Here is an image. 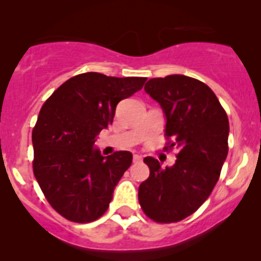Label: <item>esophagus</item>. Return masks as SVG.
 I'll return each instance as SVG.
<instances>
[{
  "label": "esophagus",
  "mask_w": 261,
  "mask_h": 261,
  "mask_svg": "<svg viewBox=\"0 0 261 261\" xmlns=\"http://www.w3.org/2000/svg\"><path fill=\"white\" fill-rule=\"evenodd\" d=\"M133 160H134V162H135V164H138V162H142L143 157L140 154H134Z\"/></svg>",
  "instance_id": "esophagus-1"
}]
</instances>
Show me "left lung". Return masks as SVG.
<instances>
[{
    "label": "left lung",
    "instance_id": "8db88e82",
    "mask_svg": "<svg viewBox=\"0 0 261 261\" xmlns=\"http://www.w3.org/2000/svg\"><path fill=\"white\" fill-rule=\"evenodd\" d=\"M144 90L164 111L169 148L179 152L165 169L155 158H144L150 174L139 187V203L152 220L175 223L198 210L218 182L229 121L213 90L188 75L152 79Z\"/></svg>",
    "mask_w": 261,
    "mask_h": 261
}]
</instances>
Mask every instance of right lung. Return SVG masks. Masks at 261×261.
<instances>
[{"instance_id": "add662e5", "label": "right lung", "mask_w": 261, "mask_h": 261, "mask_svg": "<svg viewBox=\"0 0 261 261\" xmlns=\"http://www.w3.org/2000/svg\"><path fill=\"white\" fill-rule=\"evenodd\" d=\"M145 81L82 73L58 87L41 108L32 133L33 172L48 203L68 220L90 223L109 207L133 154L119 150L103 157L94 144L113 122L117 104Z\"/></svg>"}]
</instances>
